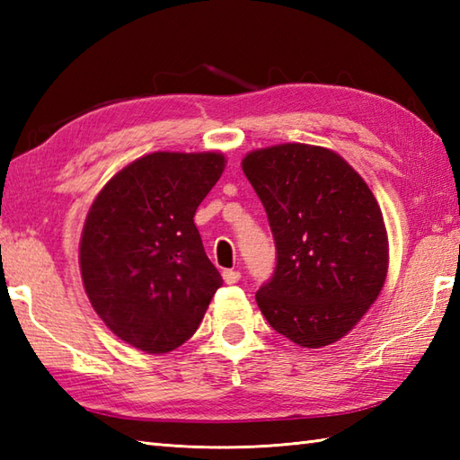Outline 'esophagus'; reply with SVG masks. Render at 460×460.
Here are the masks:
<instances>
[{
    "instance_id": "esophagus-1",
    "label": "esophagus",
    "mask_w": 460,
    "mask_h": 460,
    "mask_svg": "<svg viewBox=\"0 0 460 460\" xmlns=\"http://www.w3.org/2000/svg\"><path fill=\"white\" fill-rule=\"evenodd\" d=\"M223 280L227 282V285H235V282L241 280V272L233 270V269H225L223 270Z\"/></svg>"
}]
</instances>
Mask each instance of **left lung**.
<instances>
[{
	"label": "left lung",
	"instance_id": "obj_1",
	"mask_svg": "<svg viewBox=\"0 0 460 460\" xmlns=\"http://www.w3.org/2000/svg\"><path fill=\"white\" fill-rule=\"evenodd\" d=\"M241 165L277 247L272 279L255 295L262 316L302 348L334 344L387 277V233L374 193L341 155L320 146H270Z\"/></svg>",
	"mask_w": 460,
	"mask_h": 460
}]
</instances>
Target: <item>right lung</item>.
I'll list each match as a JSON object with an SVG mask.
<instances>
[{"label":"right lung","mask_w":460,"mask_h":460,"mask_svg":"<svg viewBox=\"0 0 460 460\" xmlns=\"http://www.w3.org/2000/svg\"><path fill=\"white\" fill-rule=\"evenodd\" d=\"M225 170L219 152H154L126 165L86 215L79 261L96 314L148 354L180 348L223 285L193 215Z\"/></svg>","instance_id":"obj_1"}]
</instances>
